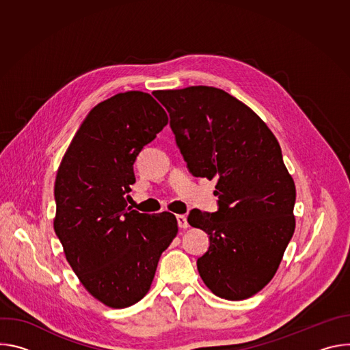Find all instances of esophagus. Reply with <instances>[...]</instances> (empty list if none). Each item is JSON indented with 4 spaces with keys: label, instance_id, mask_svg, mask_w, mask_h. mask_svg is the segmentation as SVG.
<instances>
[{
    "label": "esophagus",
    "instance_id": "1",
    "mask_svg": "<svg viewBox=\"0 0 350 350\" xmlns=\"http://www.w3.org/2000/svg\"><path fill=\"white\" fill-rule=\"evenodd\" d=\"M177 223L180 228H187L188 227V221H187V216L185 215H177Z\"/></svg>",
    "mask_w": 350,
    "mask_h": 350
}]
</instances>
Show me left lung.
Segmentation results:
<instances>
[{
	"mask_svg": "<svg viewBox=\"0 0 350 350\" xmlns=\"http://www.w3.org/2000/svg\"><path fill=\"white\" fill-rule=\"evenodd\" d=\"M154 95L169 112L188 170L217 180L219 211L188 215L211 241L196 262L199 275L219 297H251L274 277L295 231L296 189L280 144L251 108L220 88Z\"/></svg>",
	"mask_w": 350,
	"mask_h": 350,
	"instance_id": "8db88e82",
	"label": "left lung"
}]
</instances>
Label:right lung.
Masks as SVG:
<instances>
[{"mask_svg":"<svg viewBox=\"0 0 350 350\" xmlns=\"http://www.w3.org/2000/svg\"><path fill=\"white\" fill-rule=\"evenodd\" d=\"M166 124L149 94H116L90 111L57 173L54 230L66 260L83 286L113 309L146 295L178 231L174 215L138 213L126 202L138 154Z\"/></svg>","mask_w":350,"mask_h":350,"instance_id":"right-lung-1","label":"right lung"}]
</instances>
